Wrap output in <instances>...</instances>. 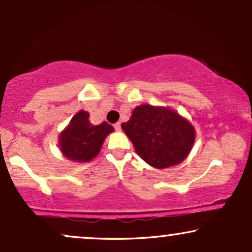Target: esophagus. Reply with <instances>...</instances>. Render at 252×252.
Masks as SVG:
<instances>
[{"mask_svg": "<svg viewBox=\"0 0 252 252\" xmlns=\"http://www.w3.org/2000/svg\"><path fill=\"white\" fill-rule=\"evenodd\" d=\"M114 128H115V130H117V131H120V130H121V123L120 122L115 123L114 124Z\"/></svg>", "mask_w": 252, "mask_h": 252, "instance_id": "1", "label": "esophagus"}]
</instances>
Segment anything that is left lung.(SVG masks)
<instances>
[{"label": "left lung", "mask_w": 252, "mask_h": 252, "mask_svg": "<svg viewBox=\"0 0 252 252\" xmlns=\"http://www.w3.org/2000/svg\"><path fill=\"white\" fill-rule=\"evenodd\" d=\"M122 129L141 158L161 169L185 160L195 138L189 121L173 110L148 104L135 108Z\"/></svg>", "instance_id": "8db88e82"}]
</instances>
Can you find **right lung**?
<instances>
[{
	"label": "right lung",
	"instance_id": "obj_1",
	"mask_svg": "<svg viewBox=\"0 0 252 252\" xmlns=\"http://www.w3.org/2000/svg\"><path fill=\"white\" fill-rule=\"evenodd\" d=\"M89 117V112L79 111L60 134V150L70 160L89 162L99 153L106 136L114 131L108 122L94 126Z\"/></svg>",
	"mask_w": 252,
	"mask_h": 252
}]
</instances>
